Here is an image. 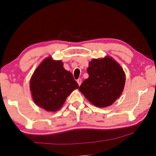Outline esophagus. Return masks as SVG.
Returning a JSON list of instances; mask_svg holds the SVG:
<instances>
[{
    "mask_svg": "<svg viewBox=\"0 0 156 156\" xmlns=\"http://www.w3.org/2000/svg\"><path fill=\"white\" fill-rule=\"evenodd\" d=\"M77 83H78V85H80L81 83H82V80H81V78H78V80H77Z\"/></svg>",
    "mask_w": 156,
    "mask_h": 156,
    "instance_id": "obj_1",
    "label": "esophagus"
}]
</instances>
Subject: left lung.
Returning a JSON list of instances; mask_svg holds the SVG:
<instances>
[{
    "label": "left lung",
    "instance_id": "left-lung-1",
    "mask_svg": "<svg viewBox=\"0 0 156 156\" xmlns=\"http://www.w3.org/2000/svg\"><path fill=\"white\" fill-rule=\"evenodd\" d=\"M89 78L79 87L87 100L103 108L111 106L122 94L125 83V72L110 57L93 59L87 68Z\"/></svg>",
    "mask_w": 156,
    "mask_h": 156
}]
</instances>
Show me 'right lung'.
Listing matches in <instances>:
<instances>
[{
  "label": "right lung",
  "mask_w": 156,
  "mask_h": 156,
  "mask_svg": "<svg viewBox=\"0 0 156 156\" xmlns=\"http://www.w3.org/2000/svg\"><path fill=\"white\" fill-rule=\"evenodd\" d=\"M79 87L71 72L64 68L62 61L51 57L44 59L30 80L32 97L37 106L47 111H57L71 93Z\"/></svg>",
  "instance_id": "1"
}]
</instances>
